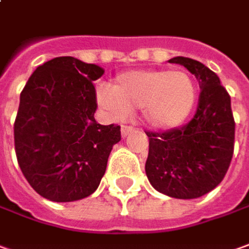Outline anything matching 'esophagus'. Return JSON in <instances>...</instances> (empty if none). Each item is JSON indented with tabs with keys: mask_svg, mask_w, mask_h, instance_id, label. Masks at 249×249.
Segmentation results:
<instances>
[{
	"mask_svg": "<svg viewBox=\"0 0 249 249\" xmlns=\"http://www.w3.org/2000/svg\"><path fill=\"white\" fill-rule=\"evenodd\" d=\"M134 130V127L133 126H128V124H123L122 126V137H127L131 131Z\"/></svg>",
	"mask_w": 249,
	"mask_h": 249,
	"instance_id": "esophagus-1",
	"label": "esophagus"
}]
</instances>
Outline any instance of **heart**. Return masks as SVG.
Returning a JSON list of instances; mask_svg holds the SVG:
<instances>
[{
    "instance_id": "1",
    "label": "heart",
    "mask_w": 249,
    "mask_h": 249,
    "mask_svg": "<svg viewBox=\"0 0 249 249\" xmlns=\"http://www.w3.org/2000/svg\"><path fill=\"white\" fill-rule=\"evenodd\" d=\"M196 95V84L187 71L133 70L118 75L112 88L99 89L97 102L116 119L142 108L149 126L168 130L186 121L195 106Z\"/></svg>"
}]
</instances>
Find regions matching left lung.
<instances>
[{
  "instance_id": "8db88e82",
  "label": "left lung",
  "mask_w": 249,
  "mask_h": 249,
  "mask_svg": "<svg viewBox=\"0 0 249 249\" xmlns=\"http://www.w3.org/2000/svg\"><path fill=\"white\" fill-rule=\"evenodd\" d=\"M199 82L198 107L193 119L168 131H145L149 154L145 171L150 184L178 199L210 193L225 178L234 150V118L231 96L218 75L191 58L175 56Z\"/></svg>"
}]
</instances>
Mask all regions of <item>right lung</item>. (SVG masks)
I'll use <instances>...</instances> for the list:
<instances>
[{"mask_svg":"<svg viewBox=\"0 0 249 249\" xmlns=\"http://www.w3.org/2000/svg\"><path fill=\"white\" fill-rule=\"evenodd\" d=\"M104 70L58 56L37 66L20 95L15 150L24 178L53 202H73L96 191L121 126H103L93 81Z\"/></svg>","mask_w":249,"mask_h":249,"instance_id":"add662e5","label":"right lung"}]
</instances>
